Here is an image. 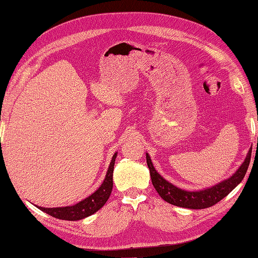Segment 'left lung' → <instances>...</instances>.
Listing matches in <instances>:
<instances>
[{
  "label": "left lung",
  "mask_w": 258,
  "mask_h": 258,
  "mask_svg": "<svg viewBox=\"0 0 258 258\" xmlns=\"http://www.w3.org/2000/svg\"><path fill=\"white\" fill-rule=\"evenodd\" d=\"M251 149L248 151L246 155L245 161L242 165L235 172L232 176L226 179H223L222 182L211 186V187L203 188L199 190H185L177 187L166 180L160 173H157L154 165H153L150 155L146 153V163L150 168V174L152 178L153 186H154L156 191L162 199L169 203V204L190 208V210H203V208L211 207L215 205L216 203L226 197L231 191L236 187V186L242 182L250 162Z\"/></svg>",
  "instance_id": "8db88e82"
}]
</instances>
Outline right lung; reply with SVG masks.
Segmentation results:
<instances>
[{"label":"right lung","instance_id":"1","mask_svg":"<svg viewBox=\"0 0 258 258\" xmlns=\"http://www.w3.org/2000/svg\"><path fill=\"white\" fill-rule=\"evenodd\" d=\"M117 156V153H115L112 157L111 164L107 168V172L101 184L94 193H92L89 197H86L83 201L79 202L78 204L72 206H63V207H41L35 205L38 210L43 211L58 220L64 221H80L85 217H89L96 213L100 208L104 206L107 202L109 195L113 189V171L115 158Z\"/></svg>","mask_w":258,"mask_h":258}]
</instances>
